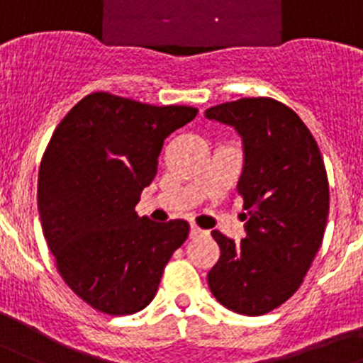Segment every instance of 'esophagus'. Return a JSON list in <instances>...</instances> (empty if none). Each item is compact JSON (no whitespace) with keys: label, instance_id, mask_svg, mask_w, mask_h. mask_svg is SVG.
<instances>
[{"label":"esophagus","instance_id":"obj_1","mask_svg":"<svg viewBox=\"0 0 363 363\" xmlns=\"http://www.w3.org/2000/svg\"><path fill=\"white\" fill-rule=\"evenodd\" d=\"M206 235H208V231L201 229L199 225H191V229H189V236H191V238H199V236H206Z\"/></svg>","mask_w":363,"mask_h":363}]
</instances>
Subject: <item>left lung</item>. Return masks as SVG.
<instances>
[{"mask_svg":"<svg viewBox=\"0 0 363 363\" xmlns=\"http://www.w3.org/2000/svg\"><path fill=\"white\" fill-rule=\"evenodd\" d=\"M236 128L243 141L247 236L213 238L220 258L208 283L220 304L242 315H265L289 301L323 245L330 186L317 141L290 107L274 98H240L206 111Z\"/></svg>","mask_w":363,"mask_h":363,"instance_id":"8db88e82","label":"left lung"}]
</instances>
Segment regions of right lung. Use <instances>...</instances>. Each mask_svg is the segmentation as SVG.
<instances>
[{
	"instance_id": "add662e5",
	"label": "right lung",
	"mask_w": 363,
	"mask_h": 363,
	"mask_svg": "<svg viewBox=\"0 0 363 363\" xmlns=\"http://www.w3.org/2000/svg\"><path fill=\"white\" fill-rule=\"evenodd\" d=\"M188 105L91 93L57 125L37 182L43 233L66 284L94 310L130 315L155 297L189 223L140 218L164 140L197 116Z\"/></svg>"
}]
</instances>
